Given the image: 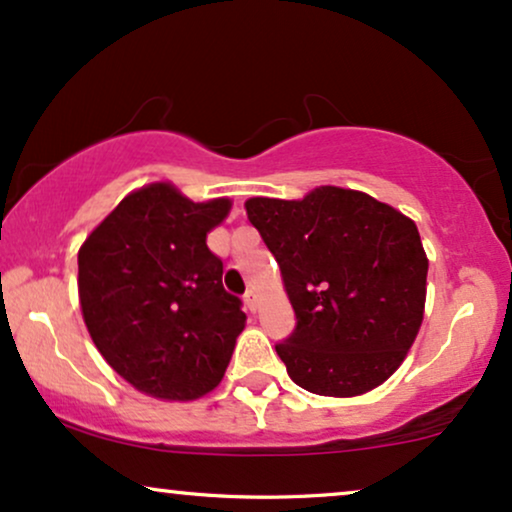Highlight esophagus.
Wrapping results in <instances>:
<instances>
[{
    "instance_id": "esophagus-1",
    "label": "esophagus",
    "mask_w": 512,
    "mask_h": 512,
    "mask_svg": "<svg viewBox=\"0 0 512 512\" xmlns=\"http://www.w3.org/2000/svg\"><path fill=\"white\" fill-rule=\"evenodd\" d=\"M244 304H246V308H249L251 313H256V308H258V294L254 292V289L244 294Z\"/></svg>"
}]
</instances>
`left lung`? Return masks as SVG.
Instances as JSON below:
<instances>
[{"label":"left lung","instance_id":"obj_1","mask_svg":"<svg viewBox=\"0 0 512 512\" xmlns=\"http://www.w3.org/2000/svg\"><path fill=\"white\" fill-rule=\"evenodd\" d=\"M249 223L280 266L296 327L275 351L318 396L368 394L406 361L427 299L418 225L358 189L246 199Z\"/></svg>","mask_w":512,"mask_h":512}]
</instances>
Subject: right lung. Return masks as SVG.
<instances>
[{
	"label": "right lung",
	"mask_w": 512,
	"mask_h": 512,
	"mask_svg": "<svg viewBox=\"0 0 512 512\" xmlns=\"http://www.w3.org/2000/svg\"><path fill=\"white\" fill-rule=\"evenodd\" d=\"M227 197L192 201L173 182L130 192L78 251V296L94 346L125 382L161 401L216 389L244 330L206 235Z\"/></svg>",
	"instance_id": "obj_1"
}]
</instances>
